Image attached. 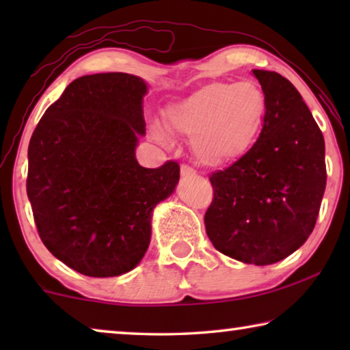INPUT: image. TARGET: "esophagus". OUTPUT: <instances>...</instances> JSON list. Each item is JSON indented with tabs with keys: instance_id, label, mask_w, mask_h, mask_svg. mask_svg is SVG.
<instances>
[{
	"instance_id": "34e87169",
	"label": "esophagus",
	"mask_w": 350,
	"mask_h": 350,
	"mask_svg": "<svg viewBox=\"0 0 350 350\" xmlns=\"http://www.w3.org/2000/svg\"><path fill=\"white\" fill-rule=\"evenodd\" d=\"M180 174H182L183 177H188V176H194V174H196V171H194L193 167H189V165L183 163L182 167H180Z\"/></svg>"
}]
</instances>
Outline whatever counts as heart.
<instances>
[{
  "label": "heart",
  "instance_id": "1",
  "mask_svg": "<svg viewBox=\"0 0 350 350\" xmlns=\"http://www.w3.org/2000/svg\"><path fill=\"white\" fill-rule=\"evenodd\" d=\"M267 114V97L258 85L210 83L165 112L170 131L191 139L194 157L206 167L238 162L252 150ZM157 139L168 140L162 129Z\"/></svg>",
  "mask_w": 350,
  "mask_h": 350
}]
</instances>
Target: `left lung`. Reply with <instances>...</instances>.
Here are the masks:
<instances>
[{"label": "left lung", "instance_id": "8db88e82", "mask_svg": "<svg viewBox=\"0 0 350 350\" xmlns=\"http://www.w3.org/2000/svg\"><path fill=\"white\" fill-rule=\"evenodd\" d=\"M267 97L256 144L238 162L210 176L206 234L245 264L287 258L313 232L325 189L324 137L301 94L286 77L253 69Z\"/></svg>", "mask_w": 350, "mask_h": 350}]
</instances>
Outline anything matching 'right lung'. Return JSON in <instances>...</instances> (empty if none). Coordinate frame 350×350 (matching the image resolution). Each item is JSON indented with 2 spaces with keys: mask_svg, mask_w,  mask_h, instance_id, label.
I'll use <instances>...</instances> for the list:
<instances>
[{
  "mask_svg": "<svg viewBox=\"0 0 350 350\" xmlns=\"http://www.w3.org/2000/svg\"><path fill=\"white\" fill-rule=\"evenodd\" d=\"M146 83L135 75H83L46 109L29 142L26 189L38 234L57 259L92 278L137 265L152 208L174 191L179 163L140 167Z\"/></svg>",
  "mask_w": 350,
  "mask_h": 350,
  "instance_id": "1",
  "label": "right lung"
}]
</instances>
